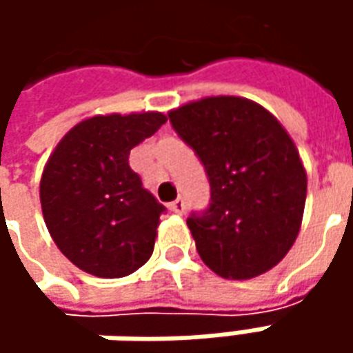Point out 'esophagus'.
Segmentation results:
<instances>
[{
    "label": "esophagus",
    "instance_id": "obj_1",
    "mask_svg": "<svg viewBox=\"0 0 353 353\" xmlns=\"http://www.w3.org/2000/svg\"><path fill=\"white\" fill-rule=\"evenodd\" d=\"M169 210L172 212V214H183L184 210L183 200H179V198H176V200H172V202L169 204Z\"/></svg>",
    "mask_w": 353,
    "mask_h": 353
}]
</instances>
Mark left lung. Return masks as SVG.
I'll return each mask as SVG.
<instances>
[{"label":"left lung","instance_id":"left-lung-1","mask_svg":"<svg viewBox=\"0 0 353 353\" xmlns=\"http://www.w3.org/2000/svg\"><path fill=\"white\" fill-rule=\"evenodd\" d=\"M210 181V206L186 224L216 275L251 279L287 255L299 236L306 170L287 129L263 105L212 96L170 110Z\"/></svg>","mask_w":353,"mask_h":353}]
</instances>
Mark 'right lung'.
I'll return each instance as SVG.
<instances>
[{
  "mask_svg": "<svg viewBox=\"0 0 353 353\" xmlns=\"http://www.w3.org/2000/svg\"><path fill=\"white\" fill-rule=\"evenodd\" d=\"M165 121L161 112L88 117L48 157L41 176L43 218L78 269L117 279L149 261L165 206L131 170L129 151Z\"/></svg>",
  "mask_w": 353,
  "mask_h": 353,
  "instance_id": "add662e5",
  "label": "right lung"
}]
</instances>
